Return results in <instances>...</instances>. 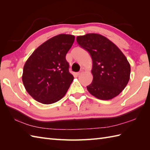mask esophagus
I'll return each instance as SVG.
<instances>
[{"label":"esophagus","mask_w":150,"mask_h":150,"mask_svg":"<svg viewBox=\"0 0 150 150\" xmlns=\"http://www.w3.org/2000/svg\"><path fill=\"white\" fill-rule=\"evenodd\" d=\"M82 72H83V71H82V70H81L79 72H78V73H77V75L79 76V75H81L82 73Z\"/></svg>","instance_id":"esophagus-1"}]
</instances>
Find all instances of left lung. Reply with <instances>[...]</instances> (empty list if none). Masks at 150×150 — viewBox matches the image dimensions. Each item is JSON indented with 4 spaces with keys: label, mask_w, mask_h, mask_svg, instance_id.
<instances>
[{
    "label": "left lung",
    "mask_w": 150,
    "mask_h": 150,
    "mask_svg": "<svg viewBox=\"0 0 150 150\" xmlns=\"http://www.w3.org/2000/svg\"><path fill=\"white\" fill-rule=\"evenodd\" d=\"M77 42L90 53L93 81L87 90L101 100H110L124 90L129 80V63L115 44L96 33L78 36Z\"/></svg>",
    "instance_id": "1"
}]
</instances>
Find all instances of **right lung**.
Returning <instances> with one entry per match:
<instances>
[{
    "instance_id": "add662e5",
    "label": "right lung",
    "mask_w": 150,
    "mask_h": 150,
    "mask_svg": "<svg viewBox=\"0 0 150 150\" xmlns=\"http://www.w3.org/2000/svg\"><path fill=\"white\" fill-rule=\"evenodd\" d=\"M75 36L60 34L51 38L34 51L26 62L22 82L35 100L50 104L64 96L73 81L66 55Z\"/></svg>"
}]
</instances>
